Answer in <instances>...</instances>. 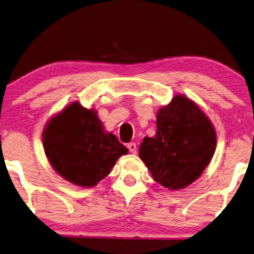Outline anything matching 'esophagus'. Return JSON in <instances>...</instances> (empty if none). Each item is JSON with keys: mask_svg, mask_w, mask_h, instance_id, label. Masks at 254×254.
<instances>
[{"mask_svg": "<svg viewBox=\"0 0 254 254\" xmlns=\"http://www.w3.org/2000/svg\"><path fill=\"white\" fill-rule=\"evenodd\" d=\"M127 148H129V151L131 152V153H133V154L137 153V145H136V143H129V144H127Z\"/></svg>", "mask_w": 254, "mask_h": 254, "instance_id": "1", "label": "esophagus"}]
</instances>
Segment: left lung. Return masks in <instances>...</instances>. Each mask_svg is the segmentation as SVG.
Returning <instances> with one entry per match:
<instances>
[{"instance_id": "1", "label": "left lung", "mask_w": 254, "mask_h": 254, "mask_svg": "<svg viewBox=\"0 0 254 254\" xmlns=\"http://www.w3.org/2000/svg\"><path fill=\"white\" fill-rule=\"evenodd\" d=\"M216 148V131L207 115L184 95L159 109L157 132L145 137L139 158L152 177L170 190L184 189L201 177Z\"/></svg>"}]
</instances>
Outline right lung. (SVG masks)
I'll use <instances>...</instances> for the list:
<instances>
[{
  "label": "right lung",
  "mask_w": 254,
  "mask_h": 254,
  "mask_svg": "<svg viewBox=\"0 0 254 254\" xmlns=\"http://www.w3.org/2000/svg\"><path fill=\"white\" fill-rule=\"evenodd\" d=\"M44 151L59 175L79 187H94L127 153L116 136L104 131L96 110L70 103L46 124Z\"/></svg>",
  "instance_id": "1"
}]
</instances>
